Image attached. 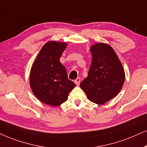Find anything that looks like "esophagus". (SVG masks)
<instances>
[{"label": "esophagus", "instance_id": "obj_1", "mask_svg": "<svg viewBox=\"0 0 147 147\" xmlns=\"http://www.w3.org/2000/svg\"><path fill=\"white\" fill-rule=\"evenodd\" d=\"M74 81H75V83L76 85H79L80 84V82H81V79L80 78H77Z\"/></svg>", "mask_w": 147, "mask_h": 147}]
</instances>
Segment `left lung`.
Segmentation results:
<instances>
[{
	"mask_svg": "<svg viewBox=\"0 0 147 147\" xmlns=\"http://www.w3.org/2000/svg\"><path fill=\"white\" fill-rule=\"evenodd\" d=\"M92 55L88 75L80 84L89 100L103 105L115 98L123 87L125 71L114 49L98 42L90 47Z\"/></svg>",
	"mask_w": 147,
	"mask_h": 147,
	"instance_id": "obj_1",
	"label": "left lung"
}]
</instances>
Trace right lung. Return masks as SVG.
Instances as JSON below:
<instances>
[{
	"label": "right lung",
	"mask_w": 147,
	"mask_h": 147,
	"mask_svg": "<svg viewBox=\"0 0 147 147\" xmlns=\"http://www.w3.org/2000/svg\"><path fill=\"white\" fill-rule=\"evenodd\" d=\"M66 42L49 41L40 49L30 74V85L40 101L51 107L68 99L75 84L68 79L66 68L60 62Z\"/></svg>",
	"instance_id": "add662e5"
}]
</instances>
